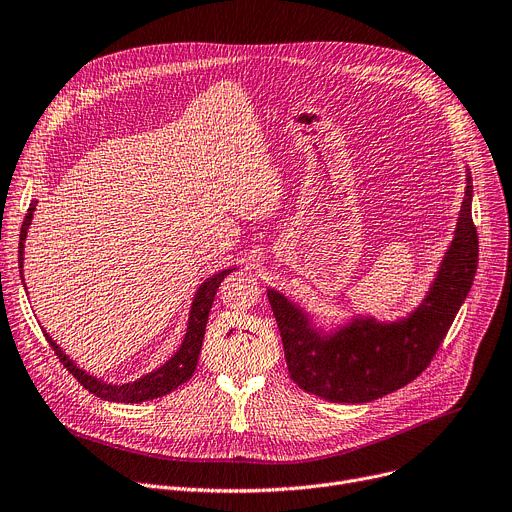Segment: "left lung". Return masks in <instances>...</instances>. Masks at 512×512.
Returning <instances> with one entry per match:
<instances>
[{
  "label": "left lung",
  "mask_w": 512,
  "mask_h": 512,
  "mask_svg": "<svg viewBox=\"0 0 512 512\" xmlns=\"http://www.w3.org/2000/svg\"><path fill=\"white\" fill-rule=\"evenodd\" d=\"M473 184L467 172L465 199L454 238L421 305L407 317L378 321L355 317L324 332L282 292L267 290L276 315L290 380L332 402H371L413 382L432 363L471 290L479 240L471 218Z\"/></svg>",
  "instance_id": "1"
}]
</instances>
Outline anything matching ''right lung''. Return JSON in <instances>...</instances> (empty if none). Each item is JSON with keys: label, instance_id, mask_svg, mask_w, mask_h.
Here are the masks:
<instances>
[{"label": "right lung", "instance_id": "add662e5", "mask_svg": "<svg viewBox=\"0 0 512 512\" xmlns=\"http://www.w3.org/2000/svg\"><path fill=\"white\" fill-rule=\"evenodd\" d=\"M37 207V201L31 203L29 211L24 215V222L20 228V242H18V267H20V278H22V263H24V240H26V232L31 228L33 222V211ZM234 270H222L215 276L207 278L193 299L191 305V313H188V326H186V334L184 340L180 344L178 351L172 355L170 361H166L161 367H157L155 371L143 375L141 380L130 382V384H107L101 382L97 378H93L91 373H87L85 369L76 367V363L62 351V348L51 340V336L45 332L47 342L51 344L53 351H56L58 359L62 361V365L74 375L80 386H85V390H89L91 394L110 400V402H143V400H153L159 396H166L172 390H176L178 386H182L186 380H191V375L197 369V361H199V353H201V344H203V336H205V328H207V317L215 299V292H218L222 280Z\"/></svg>", "mask_w": 512, "mask_h": 512}]
</instances>
